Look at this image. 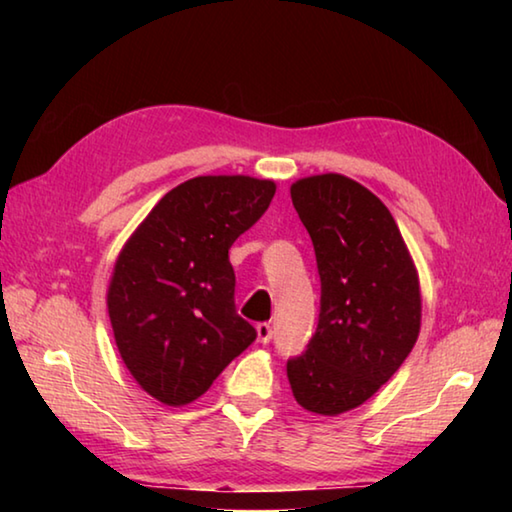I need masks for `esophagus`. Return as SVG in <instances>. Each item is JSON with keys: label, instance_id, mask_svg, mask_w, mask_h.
<instances>
[{"label": "esophagus", "instance_id": "obj_1", "mask_svg": "<svg viewBox=\"0 0 512 512\" xmlns=\"http://www.w3.org/2000/svg\"><path fill=\"white\" fill-rule=\"evenodd\" d=\"M255 332H257V341L259 343H268V341L273 339V327L268 325V323H259L255 327Z\"/></svg>", "mask_w": 512, "mask_h": 512}]
</instances>
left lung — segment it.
Here are the masks:
<instances>
[{
	"label": "left lung",
	"instance_id": "obj_1",
	"mask_svg": "<svg viewBox=\"0 0 512 512\" xmlns=\"http://www.w3.org/2000/svg\"><path fill=\"white\" fill-rule=\"evenodd\" d=\"M314 241L320 316L307 352L287 363L296 402L341 415L370 400L409 357L420 334V277L393 214L341 173L291 185Z\"/></svg>",
	"mask_w": 512,
	"mask_h": 512
}]
</instances>
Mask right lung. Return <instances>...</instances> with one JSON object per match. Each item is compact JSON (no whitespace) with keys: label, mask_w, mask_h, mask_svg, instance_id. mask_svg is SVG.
Instances as JSON below:
<instances>
[{"label":"right lung","mask_w":512,"mask_h":512,"mask_svg":"<svg viewBox=\"0 0 512 512\" xmlns=\"http://www.w3.org/2000/svg\"><path fill=\"white\" fill-rule=\"evenodd\" d=\"M273 180L196 176L164 194L119 250L108 314L121 361L167 406L201 397L255 341L235 311L228 250L262 216Z\"/></svg>","instance_id":"1"}]
</instances>
